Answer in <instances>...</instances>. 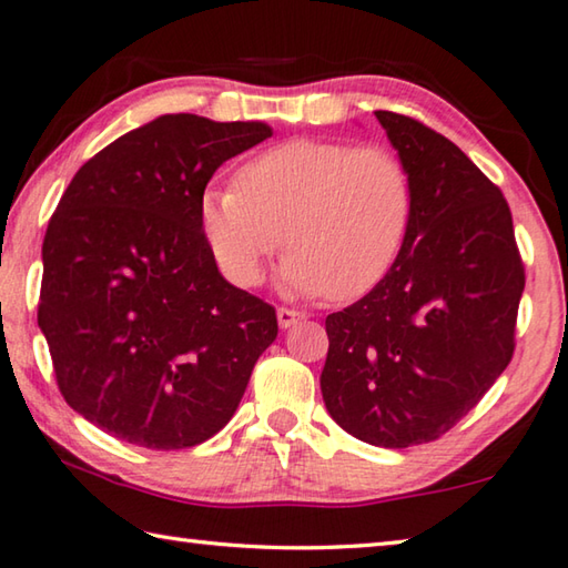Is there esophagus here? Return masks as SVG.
I'll return each instance as SVG.
<instances>
[{"instance_id": "34e87169", "label": "esophagus", "mask_w": 568, "mask_h": 568, "mask_svg": "<svg viewBox=\"0 0 568 568\" xmlns=\"http://www.w3.org/2000/svg\"><path fill=\"white\" fill-rule=\"evenodd\" d=\"M275 315H277V325H281V328H291V325H295L297 321L305 318L303 313L291 311V307H277Z\"/></svg>"}]
</instances>
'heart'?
I'll return each mask as SVG.
<instances>
[{"label": "heart", "instance_id": "b5f03b06", "mask_svg": "<svg viewBox=\"0 0 568 568\" xmlns=\"http://www.w3.org/2000/svg\"><path fill=\"white\" fill-rule=\"evenodd\" d=\"M197 215L233 285L261 283L285 240L283 291L351 301L396 265L413 220V180L388 148L287 140L247 160L235 187L205 190Z\"/></svg>", "mask_w": 568, "mask_h": 568}]
</instances>
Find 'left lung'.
I'll return each mask as SVG.
<instances>
[{"label":"left lung","instance_id":"1","mask_svg":"<svg viewBox=\"0 0 568 568\" xmlns=\"http://www.w3.org/2000/svg\"><path fill=\"white\" fill-rule=\"evenodd\" d=\"M413 180V220L386 281L325 318V408L371 446L444 436L514 355L524 265L511 210L444 134L378 110Z\"/></svg>","mask_w":568,"mask_h":568}]
</instances>
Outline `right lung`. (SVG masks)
<instances>
[{
    "instance_id": "1",
    "label": "right lung",
    "mask_w": 568,
    "mask_h": 568,
    "mask_svg": "<svg viewBox=\"0 0 568 568\" xmlns=\"http://www.w3.org/2000/svg\"><path fill=\"white\" fill-rule=\"evenodd\" d=\"M265 122L160 114L77 170L47 225L37 323L64 400L128 444L175 450L233 418L275 307L230 285L200 197Z\"/></svg>"
}]
</instances>
